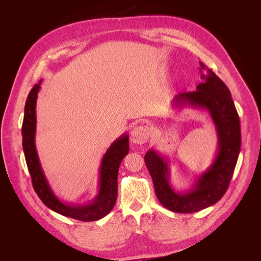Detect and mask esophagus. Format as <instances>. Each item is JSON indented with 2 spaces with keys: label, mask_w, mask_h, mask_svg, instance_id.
Here are the masks:
<instances>
[{
  "label": "esophagus",
  "mask_w": 261,
  "mask_h": 261,
  "mask_svg": "<svg viewBox=\"0 0 261 261\" xmlns=\"http://www.w3.org/2000/svg\"><path fill=\"white\" fill-rule=\"evenodd\" d=\"M150 135H151V133H150V128L146 125H137L135 127L133 128L132 130V141L134 144H145L148 141Z\"/></svg>",
  "instance_id": "34e87169"
}]
</instances>
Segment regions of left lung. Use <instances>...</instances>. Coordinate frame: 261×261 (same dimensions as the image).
I'll list each match as a JSON object with an SVG mask.
<instances>
[{"label":"left lung","instance_id":"1","mask_svg":"<svg viewBox=\"0 0 261 261\" xmlns=\"http://www.w3.org/2000/svg\"><path fill=\"white\" fill-rule=\"evenodd\" d=\"M199 69L203 83L197 86L195 91L176 94L173 105L174 107L189 105L207 110L210 113L219 140L215 161L198 177L191 191L179 193L170 185L168 161L152 149L145 154V162L152 177L156 198L165 208L178 213L200 211L222 198L230 185L241 149L240 117L230 90L201 62Z\"/></svg>","mask_w":261,"mask_h":261}]
</instances>
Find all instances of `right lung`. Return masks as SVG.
I'll use <instances>...</instances> for the list:
<instances>
[{
	"label": "right lung",
	"instance_id": "add662e5",
	"mask_svg": "<svg viewBox=\"0 0 261 261\" xmlns=\"http://www.w3.org/2000/svg\"><path fill=\"white\" fill-rule=\"evenodd\" d=\"M40 84H36L30 90L25 105V115L22 122V149L25 153L28 171L35 192L46 207L72 219L84 222H91L106 217L114 207L117 197V173L125 155L128 153V135H122L116 139L103 155L100 167L99 193L88 204H68L62 202L54 195L45 178L35 145L36 135V103Z\"/></svg>",
	"mask_w": 261,
	"mask_h": 261
}]
</instances>
